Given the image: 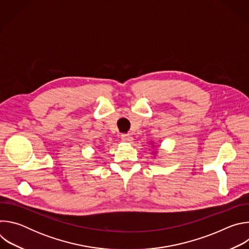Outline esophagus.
I'll use <instances>...</instances> for the list:
<instances>
[{
	"mask_svg": "<svg viewBox=\"0 0 249 249\" xmlns=\"http://www.w3.org/2000/svg\"><path fill=\"white\" fill-rule=\"evenodd\" d=\"M121 140L123 142H126V143H132L133 137L129 134H123V135H121Z\"/></svg>",
	"mask_w": 249,
	"mask_h": 249,
	"instance_id": "1",
	"label": "esophagus"
}]
</instances>
